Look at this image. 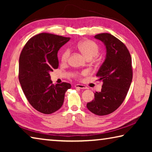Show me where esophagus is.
Listing matches in <instances>:
<instances>
[{"label":"esophagus","instance_id":"34e87169","mask_svg":"<svg viewBox=\"0 0 152 152\" xmlns=\"http://www.w3.org/2000/svg\"><path fill=\"white\" fill-rule=\"evenodd\" d=\"M74 87L80 89H86L87 88L85 85H82V84H76V85H74Z\"/></svg>","mask_w":152,"mask_h":152}]
</instances>
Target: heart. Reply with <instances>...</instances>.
Wrapping results in <instances>:
<instances>
[{"mask_svg":"<svg viewBox=\"0 0 152 152\" xmlns=\"http://www.w3.org/2000/svg\"><path fill=\"white\" fill-rule=\"evenodd\" d=\"M77 47H78V50L89 60L96 57L100 51L99 46L98 45L97 43L93 42V41L89 39L83 40L79 42L77 45ZM70 53L71 51L70 49H66L63 51L61 56V60L62 62L66 63L68 61ZM87 74H88V71L83 70L80 72H76L75 74V76L76 78H80L82 76L86 75Z\"/></svg>","mask_w":152,"mask_h":152,"instance_id":"b5f03b06","label":"heart"}]
</instances>
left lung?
<instances>
[{"label": "left lung", "mask_w": 152, "mask_h": 152, "mask_svg": "<svg viewBox=\"0 0 152 152\" xmlns=\"http://www.w3.org/2000/svg\"><path fill=\"white\" fill-rule=\"evenodd\" d=\"M107 48V56L96 76L103 84L101 92L94 93V99L87 103L90 111L99 116L114 112L124 101L133 78L130 53L122 42L109 33L94 36Z\"/></svg>", "instance_id": "left-lung-1"}]
</instances>
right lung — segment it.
Segmentation results:
<instances>
[{"instance_id": "right-lung-1", "label": "right lung", "mask_w": 152, "mask_h": 152, "mask_svg": "<svg viewBox=\"0 0 152 152\" xmlns=\"http://www.w3.org/2000/svg\"><path fill=\"white\" fill-rule=\"evenodd\" d=\"M70 37L42 33L33 36L23 48L19 57V80L27 101L35 110L49 115L62 106L67 82L53 84L50 72L59 66L58 51Z\"/></svg>"}]
</instances>
